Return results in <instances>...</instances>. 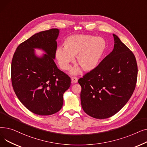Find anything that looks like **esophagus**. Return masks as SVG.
I'll list each match as a JSON object with an SVG mask.
<instances>
[{
    "instance_id": "obj_1",
    "label": "esophagus",
    "mask_w": 147,
    "mask_h": 147,
    "mask_svg": "<svg viewBox=\"0 0 147 147\" xmlns=\"http://www.w3.org/2000/svg\"><path fill=\"white\" fill-rule=\"evenodd\" d=\"M78 79L76 78V77H73V78H71V82L73 83H78Z\"/></svg>"
}]
</instances>
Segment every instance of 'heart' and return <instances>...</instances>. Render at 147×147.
I'll use <instances>...</instances> for the list:
<instances>
[{
  "instance_id": "b5f03b06",
  "label": "heart",
  "mask_w": 147,
  "mask_h": 147,
  "mask_svg": "<svg viewBox=\"0 0 147 147\" xmlns=\"http://www.w3.org/2000/svg\"><path fill=\"white\" fill-rule=\"evenodd\" d=\"M63 45L64 47L58 46L55 52V58L60 68L67 70L76 57V63L86 72L94 70L98 66L107 45L103 38L88 34L69 36L65 38ZM79 67L78 65L73 67L71 73L74 75L79 73Z\"/></svg>"
}]
</instances>
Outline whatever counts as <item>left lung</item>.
I'll list each match as a JSON object with an SVG mask.
<instances>
[{
  "label": "left lung",
  "mask_w": 147,
  "mask_h": 147,
  "mask_svg": "<svg viewBox=\"0 0 147 147\" xmlns=\"http://www.w3.org/2000/svg\"><path fill=\"white\" fill-rule=\"evenodd\" d=\"M113 35V51L78 80L82 109L95 119H107L119 112L136 86L138 66L134 54L117 36Z\"/></svg>",
  "instance_id": "1"
}]
</instances>
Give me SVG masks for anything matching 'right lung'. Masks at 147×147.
I'll return each mask as SVG.
<instances>
[{
    "label": "right lung",
    "mask_w": 147,
    "mask_h": 147,
    "mask_svg": "<svg viewBox=\"0 0 147 147\" xmlns=\"http://www.w3.org/2000/svg\"><path fill=\"white\" fill-rule=\"evenodd\" d=\"M59 33L58 28L36 33L21 43L13 54V90L20 102L36 114L49 115L59 111L63 105L64 93L70 86V78L54 62ZM34 49L46 53L38 57Z\"/></svg>",
    "instance_id": "obj_1"
}]
</instances>
